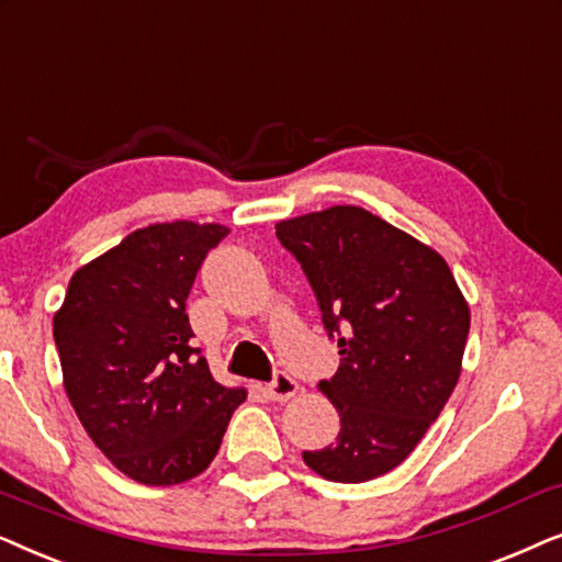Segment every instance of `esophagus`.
Instances as JSON below:
<instances>
[{"instance_id": "34e87169", "label": "esophagus", "mask_w": 562, "mask_h": 562, "mask_svg": "<svg viewBox=\"0 0 562 562\" xmlns=\"http://www.w3.org/2000/svg\"><path fill=\"white\" fill-rule=\"evenodd\" d=\"M297 391H301V385H297L290 375H285V372H277L272 383L265 387L267 398L274 401V403H285L290 398H295Z\"/></svg>"}]
</instances>
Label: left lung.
Listing matches in <instances>:
<instances>
[{"instance_id":"left-lung-1","label":"left lung","mask_w":562,"mask_h":562,"mask_svg":"<svg viewBox=\"0 0 562 562\" xmlns=\"http://www.w3.org/2000/svg\"><path fill=\"white\" fill-rule=\"evenodd\" d=\"M301 261L341 364L318 387L341 416L334 445L303 452L326 481L364 483L414 452L458 385L470 308L431 246L355 205L277 223Z\"/></svg>"}]
</instances>
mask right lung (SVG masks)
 <instances>
[{
	"mask_svg": "<svg viewBox=\"0 0 562 562\" xmlns=\"http://www.w3.org/2000/svg\"><path fill=\"white\" fill-rule=\"evenodd\" d=\"M221 223H154L74 272L54 316L64 387L120 473L144 485L200 475L218 454L244 387L215 383L184 303Z\"/></svg>",
	"mask_w": 562,
	"mask_h": 562,
	"instance_id": "right-lung-1",
	"label": "right lung"
}]
</instances>
